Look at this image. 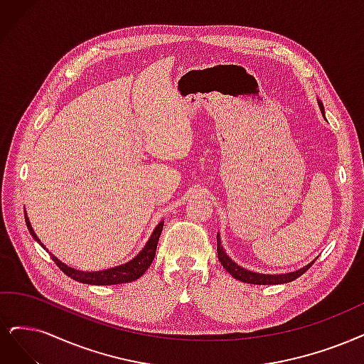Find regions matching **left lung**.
<instances>
[{"label": "left lung", "instance_id": "obj_1", "mask_svg": "<svg viewBox=\"0 0 364 364\" xmlns=\"http://www.w3.org/2000/svg\"><path fill=\"white\" fill-rule=\"evenodd\" d=\"M319 107H321V112L324 115V106H322L321 102H318ZM220 235L218 234V257L220 264L223 265L225 270L230 273L232 277L241 280V282H246V284H253V285H280V284H288V282H292L297 277H300L301 274H304L309 268L312 267V264L315 261H312L311 264H307L306 267L300 268V270H295L291 273H285V274H261V273H255L250 270H246V268L240 267L238 264H235L230 257H228L223 246L220 245Z\"/></svg>", "mask_w": 364, "mask_h": 364}]
</instances>
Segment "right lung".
Here are the masks:
<instances>
[{
    "mask_svg": "<svg viewBox=\"0 0 364 364\" xmlns=\"http://www.w3.org/2000/svg\"><path fill=\"white\" fill-rule=\"evenodd\" d=\"M25 222H26V226H28L30 234L34 237L36 241H38V243H40V240H38V237L36 235L34 230L31 228V223H30L28 218H26V214H25ZM161 230H164V222H160L156 226V230L153 231L150 240L146 241V245L136 255V257H134L133 259H130L126 264H121V265H117V267H112V268H107V270L80 272V270H76V268L67 267L57 257H53L52 253L50 255H52L53 262H55L60 267V270L64 274L72 277L73 280L80 282V284H87V285H118V284H127V282H133V280L139 279L148 270V267L151 265V262H153V259L156 257L157 241H159V237L161 234ZM40 245H42V243H40Z\"/></svg>",
    "mask_w": 364,
    "mask_h": 364,
    "instance_id": "obj_1",
    "label": "right lung"
}]
</instances>
